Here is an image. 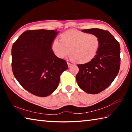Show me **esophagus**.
<instances>
[{
	"label": "esophagus",
	"instance_id": "1",
	"mask_svg": "<svg viewBox=\"0 0 132 132\" xmlns=\"http://www.w3.org/2000/svg\"><path fill=\"white\" fill-rule=\"evenodd\" d=\"M68 66L70 68L71 66H72V64H71L70 63H69V62H68Z\"/></svg>",
	"mask_w": 132,
	"mask_h": 132
}]
</instances>
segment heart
<instances>
[{
  "mask_svg": "<svg viewBox=\"0 0 132 132\" xmlns=\"http://www.w3.org/2000/svg\"><path fill=\"white\" fill-rule=\"evenodd\" d=\"M55 39L52 49L57 57L63 59L69 55L73 61L79 63L90 62L97 55L101 45L98 35L76 30L68 31Z\"/></svg>",
  "mask_w": 132,
  "mask_h": 132,
  "instance_id": "1",
  "label": "heart"
}]
</instances>
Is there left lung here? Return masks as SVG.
<instances>
[{
    "label": "left lung",
    "instance_id": "obj_1",
    "mask_svg": "<svg viewBox=\"0 0 132 132\" xmlns=\"http://www.w3.org/2000/svg\"><path fill=\"white\" fill-rule=\"evenodd\" d=\"M81 31L97 35L101 41L100 50L92 61L77 64L79 71L76 75V81L81 90L90 94H96L108 87L118 74L120 64V45L108 31L91 28Z\"/></svg>",
    "mask_w": 132,
    "mask_h": 132
}]
</instances>
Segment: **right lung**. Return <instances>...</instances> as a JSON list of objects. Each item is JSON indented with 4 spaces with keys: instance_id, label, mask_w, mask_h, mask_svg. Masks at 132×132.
Instances as JSON below:
<instances>
[{
    "instance_id": "right-lung-1",
    "label": "right lung",
    "mask_w": 132,
    "mask_h": 132,
    "mask_svg": "<svg viewBox=\"0 0 132 132\" xmlns=\"http://www.w3.org/2000/svg\"><path fill=\"white\" fill-rule=\"evenodd\" d=\"M57 32L43 29L26 31L12 46L13 75L33 95L45 97L51 94L59 85L61 75L68 68L66 61L52 50Z\"/></svg>"
}]
</instances>
